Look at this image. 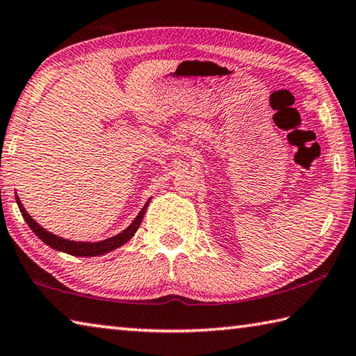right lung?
<instances>
[{
  "label": "right lung",
  "instance_id": "add662e5",
  "mask_svg": "<svg viewBox=\"0 0 356 356\" xmlns=\"http://www.w3.org/2000/svg\"><path fill=\"white\" fill-rule=\"evenodd\" d=\"M15 197H17V204H19V209H20L22 215H23V218H25V221L28 222V226L33 229V232L42 240V242H45L48 246H51L53 250L67 252V254H72V256H80V257H92V256L105 254V252L116 250V248H119V246H122L125 242H129V240L135 236L138 227H140L144 212H146L147 204H149V202H146V206H144L141 212L138 213L135 221L131 222V225L127 229H125V231L118 234V236H114L111 238H106V240H104V242L86 243V242H72V240L56 237L55 234L45 231L44 227L39 226L38 222H35L31 218V216L28 215L25 207H23L22 202L19 201V196H15Z\"/></svg>",
  "mask_w": 356,
  "mask_h": 356
}]
</instances>
